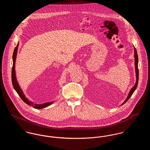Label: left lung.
I'll return each mask as SVG.
<instances>
[{"instance_id": "8db88e82", "label": "left lung", "mask_w": 150, "mask_h": 150, "mask_svg": "<svg viewBox=\"0 0 150 150\" xmlns=\"http://www.w3.org/2000/svg\"><path fill=\"white\" fill-rule=\"evenodd\" d=\"M134 64H135V69H136V82L135 85L134 86L130 89L128 95L126 98V100H125V101L122 103V104H121V105H124L128 100L130 98V97L132 96V95L133 94V93H134V92L136 91V88L138 86V78H139V71H138V54H137V50L135 48V47H134Z\"/></svg>"}]
</instances>
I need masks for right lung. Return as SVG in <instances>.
Here are the masks:
<instances>
[{"instance_id": "1", "label": "right lung", "mask_w": 150, "mask_h": 150, "mask_svg": "<svg viewBox=\"0 0 150 150\" xmlns=\"http://www.w3.org/2000/svg\"><path fill=\"white\" fill-rule=\"evenodd\" d=\"M18 44L19 43H18L17 46L14 48L13 54V67L12 69V84L13 86L14 90L16 91V92L18 93L19 96L21 97L23 101L28 104L30 106H33L34 108H36V109H42L45 107H48L49 106L53 104L54 102L53 101L52 102H46L42 104H36L34 103L33 102L29 100L26 97L25 95L23 94V92L20 86H19V84L18 83V81L17 80L16 78V71H15V63H16V57H17V50H18Z\"/></svg>"}]
</instances>
